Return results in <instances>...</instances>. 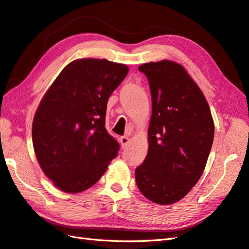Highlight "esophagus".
<instances>
[{
    "label": "esophagus",
    "instance_id": "34e87169",
    "mask_svg": "<svg viewBox=\"0 0 249 249\" xmlns=\"http://www.w3.org/2000/svg\"><path fill=\"white\" fill-rule=\"evenodd\" d=\"M128 142H129V140H128L127 137H125V136L124 137H121V138H120V143H121L122 149H125V147L127 146Z\"/></svg>",
    "mask_w": 249,
    "mask_h": 249
}]
</instances>
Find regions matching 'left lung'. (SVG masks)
<instances>
[{"mask_svg":"<svg viewBox=\"0 0 249 249\" xmlns=\"http://www.w3.org/2000/svg\"><path fill=\"white\" fill-rule=\"evenodd\" d=\"M152 96L149 151L136 168L142 195L157 204H172L203 173L214 139V122L204 95L178 63L140 65Z\"/></svg>","mask_w":249,"mask_h":249,"instance_id":"obj_1","label":"left lung"}]
</instances>
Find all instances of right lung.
Masks as SVG:
<instances>
[{
    "mask_svg": "<svg viewBox=\"0 0 249 249\" xmlns=\"http://www.w3.org/2000/svg\"><path fill=\"white\" fill-rule=\"evenodd\" d=\"M128 67L107 60L70 63L36 110L33 146L44 173L57 188L76 194L102 178L120 144L105 127L110 95Z\"/></svg>",
    "mask_w": 249,
    "mask_h": 249,
    "instance_id": "right-lung-1",
    "label": "right lung"
}]
</instances>
